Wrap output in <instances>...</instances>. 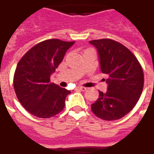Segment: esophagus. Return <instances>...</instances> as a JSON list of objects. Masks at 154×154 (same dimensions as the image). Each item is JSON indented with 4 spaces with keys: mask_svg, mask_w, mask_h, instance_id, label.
<instances>
[{
    "mask_svg": "<svg viewBox=\"0 0 154 154\" xmlns=\"http://www.w3.org/2000/svg\"><path fill=\"white\" fill-rule=\"evenodd\" d=\"M77 89L79 91H85L87 90V88H86V87H77Z\"/></svg>",
    "mask_w": 154,
    "mask_h": 154,
    "instance_id": "1",
    "label": "esophagus"
}]
</instances>
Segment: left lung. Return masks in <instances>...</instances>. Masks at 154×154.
Returning <instances> with one entry per match:
<instances>
[{
	"instance_id": "left-lung-1",
	"label": "left lung",
	"mask_w": 154,
	"mask_h": 154,
	"mask_svg": "<svg viewBox=\"0 0 154 154\" xmlns=\"http://www.w3.org/2000/svg\"><path fill=\"white\" fill-rule=\"evenodd\" d=\"M89 43L97 48L100 70L108 76L106 92L99 91L91 110L104 120L119 119L135 106L142 94V67L132 52L119 42L102 38Z\"/></svg>"
}]
</instances>
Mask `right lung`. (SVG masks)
Here are the masks:
<instances>
[{"mask_svg":"<svg viewBox=\"0 0 154 154\" xmlns=\"http://www.w3.org/2000/svg\"><path fill=\"white\" fill-rule=\"evenodd\" d=\"M75 42L54 38L31 48L21 57L14 75L16 97L33 116L48 119L63 110L70 91L50 82L51 74Z\"/></svg>","mask_w":154,"mask_h":154,"instance_id":"right-lung-1","label":"right lung"}]
</instances>
